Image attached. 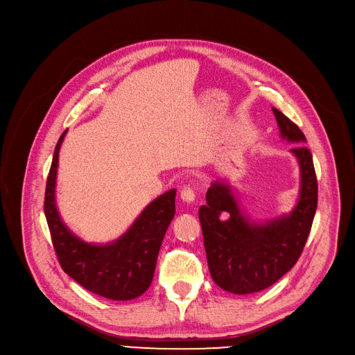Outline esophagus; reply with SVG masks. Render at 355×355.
Instances as JSON below:
<instances>
[{"label": "esophagus", "mask_w": 355, "mask_h": 355, "mask_svg": "<svg viewBox=\"0 0 355 355\" xmlns=\"http://www.w3.org/2000/svg\"><path fill=\"white\" fill-rule=\"evenodd\" d=\"M181 200L184 202H187V204L194 202L196 194H194V190L190 187V185H185V187L181 190Z\"/></svg>", "instance_id": "1"}]
</instances>
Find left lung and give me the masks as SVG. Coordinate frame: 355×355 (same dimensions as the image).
Wrapping results in <instances>:
<instances>
[{
	"instance_id": "left-lung-1",
	"label": "left lung",
	"mask_w": 355,
	"mask_h": 355,
	"mask_svg": "<svg viewBox=\"0 0 355 355\" xmlns=\"http://www.w3.org/2000/svg\"><path fill=\"white\" fill-rule=\"evenodd\" d=\"M281 138L296 144L291 154L300 165V194L289 213L253 220L241 209L227 180L213 181L206 206L198 210L210 275L217 286L236 295L263 291L289 272L300 259L318 204L312 154L306 138L273 107Z\"/></svg>"
}]
</instances>
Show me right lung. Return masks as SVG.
<instances>
[{"mask_svg": "<svg viewBox=\"0 0 355 355\" xmlns=\"http://www.w3.org/2000/svg\"><path fill=\"white\" fill-rule=\"evenodd\" d=\"M66 134L67 130L55 145L44 196V214L59 262L70 277L93 293L112 301L135 300L153 282L161 243L175 214L177 190L149 202L118 239L107 243L85 241L67 227L55 204L59 153Z\"/></svg>", "mask_w": 355, "mask_h": 355, "instance_id": "right-lung-1", "label": "right lung"}]
</instances>
